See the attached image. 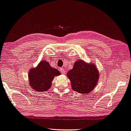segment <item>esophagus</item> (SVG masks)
<instances>
[{
  "label": "esophagus",
  "mask_w": 131,
  "mask_h": 131,
  "mask_svg": "<svg viewBox=\"0 0 131 131\" xmlns=\"http://www.w3.org/2000/svg\"><path fill=\"white\" fill-rule=\"evenodd\" d=\"M60 71H61V73H62V74H65V69H63V68H61V69H60Z\"/></svg>",
  "instance_id": "obj_1"
}]
</instances>
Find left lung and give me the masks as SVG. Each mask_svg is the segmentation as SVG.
<instances>
[{
    "label": "left lung",
    "mask_w": 131,
    "mask_h": 131,
    "mask_svg": "<svg viewBox=\"0 0 131 131\" xmlns=\"http://www.w3.org/2000/svg\"><path fill=\"white\" fill-rule=\"evenodd\" d=\"M71 88L80 94H88L94 90L98 84L99 73L94 63L79 60L74 62L73 69L67 73Z\"/></svg>",
    "instance_id": "left-lung-1"
}]
</instances>
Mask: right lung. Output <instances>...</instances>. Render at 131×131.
<instances>
[{
  "label": "right lung",
  "mask_w": 131,
  "mask_h": 131,
  "mask_svg": "<svg viewBox=\"0 0 131 131\" xmlns=\"http://www.w3.org/2000/svg\"><path fill=\"white\" fill-rule=\"evenodd\" d=\"M60 74L58 70L50 66L48 61L42 60L36 67L30 69L28 72L29 86L36 91H48L52 86L54 78Z\"/></svg>",
  "instance_id": "obj_1"
}]
</instances>
